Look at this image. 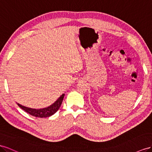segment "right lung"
I'll list each match as a JSON object with an SVG mask.
<instances>
[{
    "label": "right lung",
    "mask_w": 152,
    "mask_h": 152,
    "mask_svg": "<svg viewBox=\"0 0 152 152\" xmlns=\"http://www.w3.org/2000/svg\"><path fill=\"white\" fill-rule=\"evenodd\" d=\"M64 95L65 94H63L53 104H51V106L43 108V109H32V108L23 106L20 104H18V105L21 108V109L28 113L30 115H31L32 116L39 117V118H46V117H49L51 115H53L58 110L60 106L62 104Z\"/></svg>",
    "instance_id": "add662e5"
}]
</instances>
